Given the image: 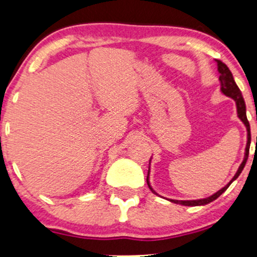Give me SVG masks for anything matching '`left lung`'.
Listing matches in <instances>:
<instances>
[{"label":"left lung","instance_id":"8db88e82","mask_svg":"<svg viewBox=\"0 0 257 257\" xmlns=\"http://www.w3.org/2000/svg\"><path fill=\"white\" fill-rule=\"evenodd\" d=\"M217 62V70H219L220 72V83H221V91H222L223 94H226L227 97H230L231 99L235 100V103H236V108H237V115L238 118L241 119L242 122L245 125V127H247V133H248V142H247V147H245V154H244V159L242 161V164L240 165V167H238V170L236 172V174L234 175V178L231 179V180L228 182V184L224 186L223 188H221L219 192L214 193L213 195L208 196V198L206 199H200V200H171L172 202L174 203H179V205H184V206H203V205H207V203L214 201V200L219 198V196L222 194V193L226 191V189L229 187V185L233 182L235 179H236L238 175L241 174L242 170H243V167L245 166V163H247V159H248V154H249V147H250V140H251V137H250V126H249V121L247 119V114H245V104H244V100H243V97H242V93L240 89H238L236 83H235V80L233 78V75H231L230 70L228 69V66L222 63L221 61H216ZM149 174H150V170H149V173H147V178H146V181H147V185H149V187L152 193L154 194H157L156 191L151 187L150 185V181H149Z\"/></svg>","mask_w":257,"mask_h":257}]
</instances>
